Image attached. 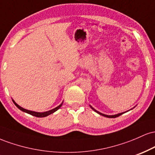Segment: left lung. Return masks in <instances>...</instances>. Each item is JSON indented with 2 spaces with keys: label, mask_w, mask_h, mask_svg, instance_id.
I'll list each match as a JSON object with an SVG mask.
<instances>
[{
  "label": "left lung",
  "mask_w": 155,
  "mask_h": 155,
  "mask_svg": "<svg viewBox=\"0 0 155 155\" xmlns=\"http://www.w3.org/2000/svg\"><path fill=\"white\" fill-rule=\"evenodd\" d=\"M90 108H92V110H93L94 111H95L96 113H97V114H99L100 115H102V116H104V117H108V118H116V117H118L119 116H120V115H122V114H124V113H126V112H127V111H129L130 110H128V111H124V112H122V113H119V114H114V115H106V114H102V113H101V112H99L98 111H97V110H95V108H94L93 107H92V106H91L90 105ZM133 108H135V107H133ZM133 108H131V109H133Z\"/></svg>",
  "instance_id": "8db88e82"
}]
</instances>
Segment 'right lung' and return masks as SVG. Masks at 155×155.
<instances>
[{
	"label": "right lung",
	"mask_w": 155,
	"mask_h": 155,
	"mask_svg": "<svg viewBox=\"0 0 155 155\" xmlns=\"http://www.w3.org/2000/svg\"><path fill=\"white\" fill-rule=\"evenodd\" d=\"M12 101H13L14 104H15V106H17V107L18 108L19 110H21V111H23V112H25V113L29 114L32 115V116H34V117H45L49 116V114H53V113H54V112H55L56 111H58V110L59 109V108H60V107H61L62 105H63V102H62L61 104H60L59 105V106H57L56 108H53V109L49 110V111H44V112H37V111H31V110L25 109V108H24L21 107V106H19V105L17 104V103H16L15 101L13 100V99H12Z\"/></svg>",
	"instance_id": "obj_1"
}]
</instances>
